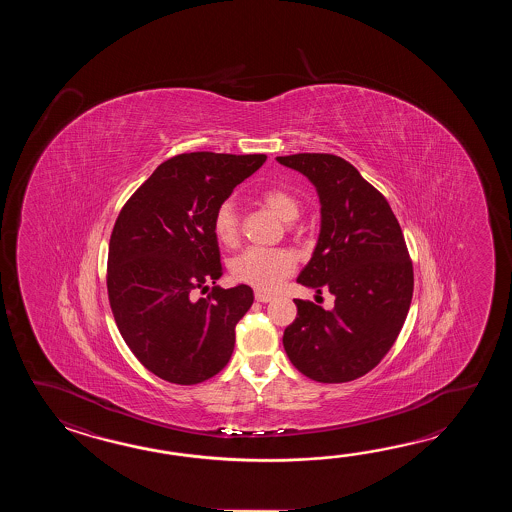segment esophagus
Returning a JSON list of instances; mask_svg holds the SVG:
<instances>
[{"label": "esophagus", "instance_id": "obj_1", "mask_svg": "<svg viewBox=\"0 0 512 512\" xmlns=\"http://www.w3.org/2000/svg\"><path fill=\"white\" fill-rule=\"evenodd\" d=\"M254 296H256V300H258V302H263V304H267V302L274 300V296H272V294L263 293V291H256Z\"/></svg>", "mask_w": 512, "mask_h": 512}]
</instances>
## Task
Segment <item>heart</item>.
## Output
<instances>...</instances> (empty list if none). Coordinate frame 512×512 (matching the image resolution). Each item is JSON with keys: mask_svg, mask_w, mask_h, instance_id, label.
<instances>
[{"mask_svg": "<svg viewBox=\"0 0 512 512\" xmlns=\"http://www.w3.org/2000/svg\"><path fill=\"white\" fill-rule=\"evenodd\" d=\"M260 201L283 221H294L302 210L298 197L280 186L263 188ZM212 229L216 238L227 247H234L240 240V218L230 199L219 203L212 219ZM294 267L296 260L293 254L283 249L251 247L230 261V272L238 282L247 283L261 291L276 289L289 274H293Z\"/></svg>", "mask_w": 512, "mask_h": 512, "instance_id": "b5f03b06", "label": "heart"}]
</instances>
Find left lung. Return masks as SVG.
<instances>
[{
  "instance_id": "1",
  "label": "left lung",
  "mask_w": 512,
  "mask_h": 512,
  "mask_svg": "<svg viewBox=\"0 0 512 512\" xmlns=\"http://www.w3.org/2000/svg\"><path fill=\"white\" fill-rule=\"evenodd\" d=\"M278 163L304 174L320 197V236L298 283L335 294V307L294 300L283 331L294 368L316 382H349L373 370L403 329L414 267L386 197L331 153H294Z\"/></svg>"
}]
</instances>
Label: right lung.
Here are the masks:
<instances>
[{"label": "right lung", "mask_w": 512, "mask_h": 512, "mask_svg": "<svg viewBox=\"0 0 512 512\" xmlns=\"http://www.w3.org/2000/svg\"><path fill=\"white\" fill-rule=\"evenodd\" d=\"M265 159L263 153L175 155L120 210L109 240V305L131 353L164 381H207L230 360L234 329L254 294L243 283L216 285L223 265L212 219ZM210 282L213 291L199 297Z\"/></svg>", "instance_id": "obj_1"}]
</instances>
